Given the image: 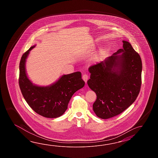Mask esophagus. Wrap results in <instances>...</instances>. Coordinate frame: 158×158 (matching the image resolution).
<instances>
[{"label":"esophagus","mask_w":158,"mask_h":158,"mask_svg":"<svg viewBox=\"0 0 158 158\" xmlns=\"http://www.w3.org/2000/svg\"><path fill=\"white\" fill-rule=\"evenodd\" d=\"M88 78H89V76H88V75L86 74H84L82 75V79H83V80L85 81V83H86L87 82V80H88Z\"/></svg>","instance_id":"esophagus-1"}]
</instances>
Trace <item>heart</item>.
<instances>
[{"label":"heart","instance_id":"obj_1","mask_svg":"<svg viewBox=\"0 0 158 158\" xmlns=\"http://www.w3.org/2000/svg\"><path fill=\"white\" fill-rule=\"evenodd\" d=\"M103 55V51L101 50L99 51L97 54L94 55L92 57H91V59H90V62L92 64H95V63H97L98 61H99L101 59Z\"/></svg>","mask_w":158,"mask_h":158}]
</instances>
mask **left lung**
I'll return each instance as SVG.
<instances>
[{
	"instance_id": "obj_1",
	"label": "left lung",
	"mask_w": 158,
	"mask_h": 158,
	"mask_svg": "<svg viewBox=\"0 0 158 158\" xmlns=\"http://www.w3.org/2000/svg\"><path fill=\"white\" fill-rule=\"evenodd\" d=\"M123 42V48L89 68L87 85L97 97L93 111L102 119L125 111L135 101L141 89V57L129 42Z\"/></svg>"
}]
</instances>
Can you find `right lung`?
I'll return each instance as SVG.
<instances>
[{
	"label": "right lung",
	"mask_w": 158,
	"mask_h": 158,
	"mask_svg": "<svg viewBox=\"0 0 158 158\" xmlns=\"http://www.w3.org/2000/svg\"><path fill=\"white\" fill-rule=\"evenodd\" d=\"M30 47L22 56L20 63L19 86L27 103L38 114L47 118H57L64 114L75 92L84 87L81 73L76 72L64 74L49 86H40L33 84L26 72V61Z\"/></svg>",
	"instance_id": "right-lung-1"
}]
</instances>
